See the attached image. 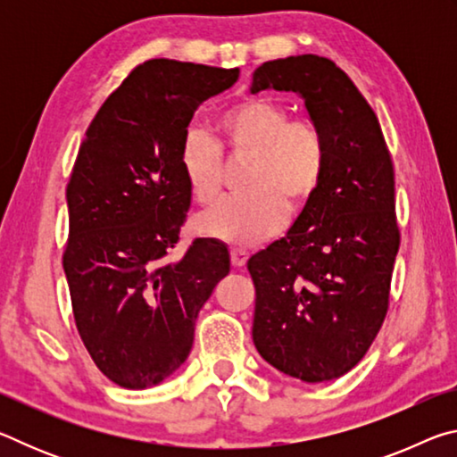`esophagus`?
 Wrapping results in <instances>:
<instances>
[{
    "label": "esophagus",
    "instance_id": "obj_1",
    "mask_svg": "<svg viewBox=\"0 0 457 457\" xmlns=\"http://www.w3.org/2000/svg\"><path fill=\"white\" fill-rule=\"evenodd\" d=\"M247 258H250V253L245 250H231V264H234V268H242Z\"/></svg>",
    "mask_w": 457,
    "mask_h": 457
}]
</instances>
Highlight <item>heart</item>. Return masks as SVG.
<instances>
[{
  "instance_id": "heart-1",
  "label": "heart",
  "mask_w": 457,
  "mask_h": 457,
  "mask_svg": "<svg viewBox=\"0 0 457 457\" xmlns=\"http://www.w3.org/2000/svg\"><path fill=\"white\" fill-rule=\"evenodd\" d=\"M221 145L236 159H250L247 193L228 197L197 218L201 234L229 245H252L280 231L288 210L303 212L320 189L327 143L311 120H292L284 104L247 98L218 120ZM181 171L191 195L212 204L223 185V154L212 137L193 130L181 145Z\"/></svg>"
}]
</instances>
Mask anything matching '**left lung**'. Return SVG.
<instances>
[{
  "mask_svg": "<svg viewBox=\"0 0 457 457\" xmlns=\"http://www.w3.org/2000/svg\"><path fill=\"white\" fill-rule=\"evenodd\" d=\"M262 90L304 100L327 143V169L288 234L247 260L252 338L280 373L332 381L365 357L386 314L399 252L393 163L373 108L332 60L264 62L250 87Z\"/></svg>",
  "mask_w": 457,
  "mask_h": 457,
  "instance_id": "obj_1",
  "label": "left lung"
}]
</instances>
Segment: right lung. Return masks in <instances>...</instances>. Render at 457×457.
Segmentation results:
<instances>
[{"instance_id":"right-lung-1","label":"right lung","mask_w":457,"mask_h":457,"mask_svg":"<svg viewBox=\"0 0 457 457\" xmlns=\"http://www.w3.org/2000/svg\"><path fill=\"white\" fill-rule=\"evenodd\" d=\"M237 79V68L145 62L80 145L66 189L64 274L84 346L125 389L163 383L183 365L201 306L229 274L228 245L213 237H197L181 260L169 252L191 205L179 163L187 127Z\"/></svg>"}]
</instances>
